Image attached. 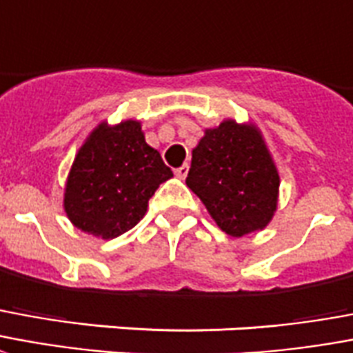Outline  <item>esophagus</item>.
I'll return each instance as SVG.
<instances>
[{"instance_id": "34e87169", "label": "esophagus", "mask_w": 353, "mask_h": 353, "mask_svg": "<svg viewBox=\"0 0 353 353\" xmlns=\"http://www.w3.org/2000/svg\"><path fill=\"white\" fill-rule=\"evenodd\" d=\"M187 174H189V164H183V166L176 168V176L179 177V179H185V177H187Z\"/></svg>"}]
</instances>
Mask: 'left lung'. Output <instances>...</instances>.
Returning a JSON list of instances; mask_svg holds the SVG:
<instances>
[{
	"mask_svg": "<svg viewBox=\"0 0 353 353\" xmlns=\"http://www.w3.org/2000/svg\"><path fill=\"white\" fill-rule=\"evenodd\" d=\"M279 172L254 125L226 119L192 150L187 187L232 237L263 230L279 200Z\"/></svg>",
	"mask_w": 353,
	"mask_h": 353,
	"instance_id": "1",
	"label": "left lung"
}]
</instances>
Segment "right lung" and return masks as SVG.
I'll list each match as a JSON object with an SVG mask.
<instances>
[{
	"instance_id": "1",
	"label": "right lung",
	"mask_w": 353,
	"mask_h": 353,
	"mask_svg": "<svg viewBox=\"0 0 353 353\" xmlns=\"http://www.w3.org/2000/svg\"><path fill=\"white\" fill-rule=\"evenodd\" d=\"M172 176L161 153L145 143L138 121L101 123L72 163L65 213L82 232L114 239L137 226L159 185Z\"/></svg>"
}]
</instances>
